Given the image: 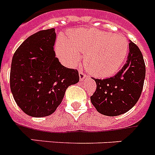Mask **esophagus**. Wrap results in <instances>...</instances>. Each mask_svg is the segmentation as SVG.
I'll return each mask as SVG.
<instances>
[{"mask_svg": "<svg viewBox=\"0 0 155 155\" xmlns=\"http://www.w3.org/2000/svg\"><path fill=\"white\" fill-rule=\"evenodd\" d=\"M79 75H80V81H83V80H85V79H87V75L84 73L83 71H80V72H79Z\"/></svg>", "mask_w": 155, "mask_h": 155, "instance_id": "34e87169", "label": "esophagus"}]
</instances>
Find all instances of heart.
<instances>
[{
    "label": "heart",
    "mask_w": 155,
    "mask_h": 155,
    "mask_svg": "<svg viewBox=\"0 0 155 155\" xmlns=\"http://www.w3.org/2000/svg\"><path fill=\"white\" fill-rule=\"evenodd\" d=\"M128 42L119 35L93 28H76L68 34L66 41H58L56 51L69 64L77 63L84 54V65L91 73L107 77L122 67L128 53Z\"/></svg>",
    "instance_id": "obj_1"
}]
</instances>
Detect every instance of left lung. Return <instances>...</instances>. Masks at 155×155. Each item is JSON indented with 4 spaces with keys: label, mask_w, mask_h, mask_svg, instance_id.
I'll use <instances>...</instances> for the list:
<instances>
[{
    "label": "left lung",
    "mask_w": 155,
    "mask_h": 155,
    "mask_svg": "<svg viewBox=\"0 0 155 155\" xmlns=\"http://www.w3.org/2000/svg\"><path fill=\"white\" fill-rule=\"evenodd\" d=\"M129 49L127 63L116 75L104 80L92 78L96 90L91 101L100 114L107 116L124 114L140 98L146 75L145 62L134 43H129Z\"/></svg>",
    "instance_id": "left-lung-1"
}]
</instances>
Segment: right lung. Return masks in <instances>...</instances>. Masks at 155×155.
<instances>
[{
    "mask_svg": "<svg viewBox=\"0 0 155 155\" xmlns=\"http://www.w3.org/2000/svg\"><path fill=\"white\" fill-rule=\"evenodd\" d=\"M55 28L28 37L15 51L10 71V88L19 107L32 117L50 115L70 85L80 81L76 69L63 66L53 46Z\"/></svg>",
    "mask_w": 155,
    "mask_h": 155,
    "instance_id": "obj_1",
    "label": "right lung"
}]
</instances>
